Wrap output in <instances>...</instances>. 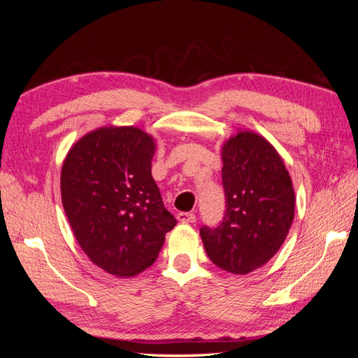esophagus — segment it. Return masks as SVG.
I'll return each mask as SVG.
<instances>
[{
    "instance_id": "obj_1",
    "label": "esophagus",
    "mask_w": 358,
    "mask_h": 358,
    "mask_svg": "<svg viewBox=\"0 0 358 358\" xmlns=\"http://www.w3.org/2000/svg\"><path fill=\"white\" fill-rule=\"evenodd\" d=\"M178 221L182 224H192L197 221V218H196V215L191 212H180V213H178Z\"/></svg>"
}]
</instances>
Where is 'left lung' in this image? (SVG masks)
I'll return each instance as SVG.
<instances>
[{
	"label": "left lung",
	"mask_w": 358,
	"mask_h": 358,
	"mask_svg": "<svg viewBox=\"0 0 358 358\" xmlns=\"http://www.w3.org/2000/svg\"><path fill=\"white\" fill-rule=\"evenodd\" d=\"M225 215L218 227H201L212 263L234 275L264 266L282 246L294 218L296 196L276 149L252 131L222 146Z\"/></svg>",
	"instance_id": "obj_1"
}]
</instances>
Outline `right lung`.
<instances>
[{
    "instance_id": "add662e5",
    "label": "right lung",
    "mask_w": 358,
    "mask_h": 358,
    "mask_svg": "<svg viewBox=\"0 0 358 358\" xmlns=\"http://www.w3.org/2000/svg\"><path fill=\"white\" fill-rule=\"evenodd\" d=\"M155 140L137 127L85 134L64 159L61 199L76 241L117 278L152 264L176 220L152 178Z\"/></svg>"
}]
</instances>
